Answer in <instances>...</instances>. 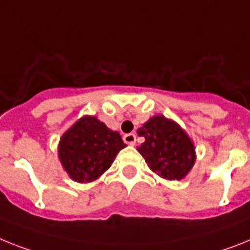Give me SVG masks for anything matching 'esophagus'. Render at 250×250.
<instances>
[{"instance_id": "1", "label": "esophagus", "mask_w": 250, "mask_h": 250, "mask_svg": "<svg viewBox=\"0 0 250 250\" xmlns=\"http://www.w3.org/2000/svg\"><path fill=\"white\" fill-rule=\"evenodd\" d=\"M123 141L128 145H135L136 135L135 133H125V135L123 136Z\"/></svg>"}]
</instances>
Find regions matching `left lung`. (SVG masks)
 <instances>
[{
    "mask_svg": "<svg viewBox=\"0 0 250 250\" xmlns=\"http://www.w3.org/2000/svg\"><path fill=\"white\" fill-rule=\"evenodd\" d=\"M137 133L145 137L138 152L157 175L179 180L192 169L196 160L194 146L175 122L156 115L138 128Z\"/></svg>",
    "mask_w": 250,
    "mask_h": 250,
    "instance_id": "obj_1",
    "label": "left lung"
}]
</instances>
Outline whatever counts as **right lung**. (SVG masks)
Wrapping results in <instances>:
<instances>
[{
  "mask_svg": "<svg viewBox=\"0 0 250 250\" xmlns=\"http://www.w3.org/2000/svg\"><path fill=\"white\" fill-rule=\"evenodd\" d=\"M123 147L118 132L95 117H83L62 136L58 156L73 180L86 183L108 170Z\"/></svg>",
  "mask_w": 250,
  "mask_h": 250,
  "instance_id": "add662e5",
  "label": "right lung"
}]
</instances>
